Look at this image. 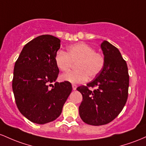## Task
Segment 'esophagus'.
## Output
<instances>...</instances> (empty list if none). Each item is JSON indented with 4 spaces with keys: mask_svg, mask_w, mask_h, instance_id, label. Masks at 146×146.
Here are the masks:
<instances>
[{
    "mask_svg": "<svg viewBox=\"0 0 146 146\" xmlns=\"http://www.w3.org/2000/svg\"><path fill=\"white\" fill-rule=\"evenodd\" d=\"M76 88H77L76 85H74V84L72 85V90H76Z\"/></svg>",
    "mask_w": 146,
    "mask_h": 146,
    "instance_id": "obj_1",
    "label": "esophagus"
}]
</instances>
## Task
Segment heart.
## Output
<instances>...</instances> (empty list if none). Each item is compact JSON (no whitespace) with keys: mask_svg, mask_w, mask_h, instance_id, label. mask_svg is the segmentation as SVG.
<instances>
[{"mask_svg":"<svg viewBox=\"0 0 146 146\" xmlns=\"http://www.w3.org/2000/svg\"><path fill=\"white\" fill-rule=\"evenodd\" d=\"M55 63L61 71L68 70L75 64L74 71H68L62 74L61 81L73 84L83 83L88 77L94 78L102 71L105 65L104 55L96 52L94 47L84 42H78L68 48V52L58 51L55 55Z\"/></svg>","mask_w":146,"mask_h":146,"instance_id":"heart-1","label":"heart"}]
</instances>
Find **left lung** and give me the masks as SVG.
<instances>
[{"label": "left lung", "mask_w": 146, "mask_h": 146, "mask_svg": "<svg viewBox=\"0 0 146 146\" xmlns=\"http://www.w3.org/2000/svg\"><path fill=\"white\" fill-rule=\"evenodd\" d=\"M101 48L105 58L102 71L95 79L76 88L83 96L79 115L86 123L102 125L114 120L121 112L128 95L127 63L116 47L104 40ZM96 86L94 91L88 88Z\"/></svg>", "instance_id": "obj_1"}]
</instances>
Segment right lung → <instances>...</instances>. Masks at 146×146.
<instances>
[{
    "label": "right lung",
    "instance_id": "add662e5",
    "mask_svg": "<svg viewBox=\"0 0 146 146\" xmlns=\"http://www.w3.org/2000/svg\"><path fill=\"white\" fill-rule=\"evenodd\" d=\"M60 42L52 35L39 36L25 45L14 65L12 90L16 106L35 123L56 119L72 90L69 82H56L59 70L54 58Z\"/></svg>",
    "mask_w": 146,
    "mask_h": 146
}]
</instances>
